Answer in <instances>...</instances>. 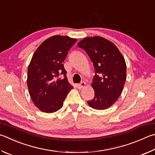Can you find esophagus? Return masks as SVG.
Listing matches in <instances>:
<instances>
[{
  "mask_svg": "<svg viewBox=\"0 0 155 155\" xmlns=\"http://www.w3.org/2000/svg\"><path fill=\"white\" fill-rule=\"evenodd\" d=\"M85 85H86V83H85V82H81V83L78 84L77 87H78V89H82V88H83V87H85Z\"/></svg>",
  "mask_w": 155,
  "mask_h": 155,
  "instance_id": "obj_1",
  "label": "esophagus"
}]
</instances>
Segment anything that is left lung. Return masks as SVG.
Here are the masks:
<instances>
[{
	"label": "left lung",
	"instance_id": "8db88e82",
	"mask_svg": "<svg viewBox=\"0 0 155 155\" xmlns=\"http://www.w3.org/2000/svg\"><path fill=\"white\" fill-rule=\"evenodd\" d=\"M77 46L85 51L94 64L95 75L91 86L95 97L89 106L104 110L116 102L126 81V63L121 53L111 41L100 36L87 37Z\"/></svg>",
	"mask_w": 155,
	"mask_h": 155
}]
</instances>
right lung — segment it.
Wrapping results in <instances>:
<instances>
[{
  "instance_id": "right-lung-1",
  "label": "right lung",
  "mask_w": 155,
  "mask_h": 155,
  "mask_svg": "<svg viewBox=\"0 0 155 155\" xmlns=\"http://www.w3.org/2000/svg\"><path fill=\"white\" fill-rule=\"evenodd\" d=\"M77 41L66 36H53L43 42L33 54L28 68L27 85L31 99L41 111H58L73 88L63 62ZM60 75L64 77L60 78Z\"/></svg>"
}]
</instances>
